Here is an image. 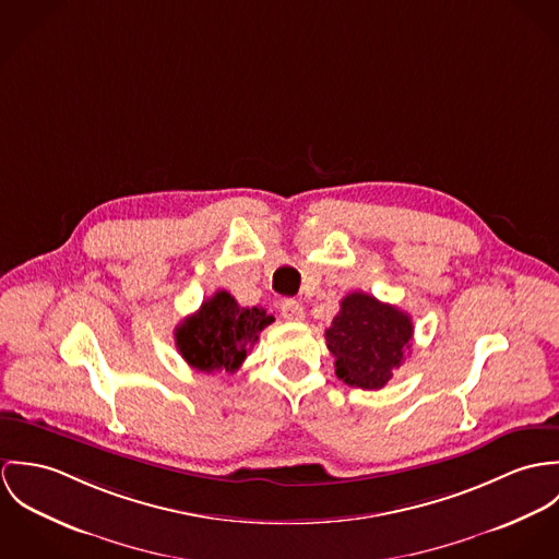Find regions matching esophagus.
<instances>
[{"label":"esophagus","mask_w":559,"mask_h":559,"mask_svg":"<svg viewBox=\"0 0 559 559\" xmlns=\"http://www.w3.org/2000/svg\"><path fill=\"white\" fill-rule=\"evenodd\" d=\"M281 314L287 319V321H302L305 319V309L300 302L296 300H283L281 302Z\"/></svg>","instance_id":"1"}]
</instances>
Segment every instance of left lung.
Wrapping results in <instances>:
<instances>
[{
  "label": "left lung",
  "instance_id": "8db88e82",
  "mask_svg": "<svg viewBox=\"0 0 559 559\" xmlns=\"http://www.w3.org/2000/svg\"><path fill=\"white\" fill-rule=\"evenodd\" d=\"M412 338L414 323L407 312L362 292L343 298L325 330L336 377L362 390H379L392 379V371L407 358Z\"/></svg>",
  "mask_w": 559,
  "mask_h": 559
}]
</instances>
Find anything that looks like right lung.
Wrapping results in <instances>:
<instances>
[{"instance_id": "1", "label": "right lung", "mask_w": 559, "mask_h": 559, "mask_svg": "<svg viewBox=\"0 0 559 559\" xmlns=\"http://www.w3.org/2000/svg\"><path fill=\"white\" fill-rule=\"evenodd\" d=\"M272 321L265 309L240 307L231 294L216 292L176 328V347L197 371L234 372Z\"/></svg>"}]
</instances>
